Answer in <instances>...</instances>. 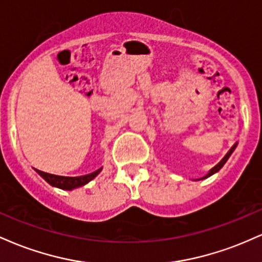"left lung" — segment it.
<instances>
[{
  "mask_svg": "<svg viewBox=\"0 0 262 262\" xmlns=\"http://www.w3.org/2000/svg\"><path fill=\"white\" fill-rule=\"evenodd\" d=\"M235 146H236V144H234V145H233V146H231V148H230V150H229V151H228V152H227V155H225V156H224V158H223V159H222V160H221V161H219V162H218V164H217V165H215V166H214V167H213V169H212V170H210V171H209V172H208V173H207V175H206V176H204V177H202V179H200V180L207 179V177H209L210 175H213V173H215V172H217V171H219V170H221V169H222V167H223V165L225 164V162H227V160H228V159H229V156L231 155V152H233V151H234V149H235Z\"/></svg>",
  "mask_w": 262,
  "mask_h": 262,
  "instance_id": "obj_1",
  "label": "left lung"
}]
</instances>
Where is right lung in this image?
<instances>
[{
    "label": "right lung",
    "instance_id": "obj_1",
    "mask_svg": "<svg viewBox=\"0 0 262 262\" xmlns=\"http://www.w3.org/2000/svg\"><path fill=\"white\" fill-rule=\"evenodd\" d=\"M102 169H98L93 171L91 173H87V175L83 176H77V177H68V176H58V175H52V173L44 172V171L37 170L35 171L40 175L48 183H50L52 186H55V187H59L61 189H73L76 187H80V186L86 185L87 182L91 181L92 179H95L98 173L101 172Z\"/></svg>",
    "mask_w": 262,
    "mask_h": 262
}]
</instances>
